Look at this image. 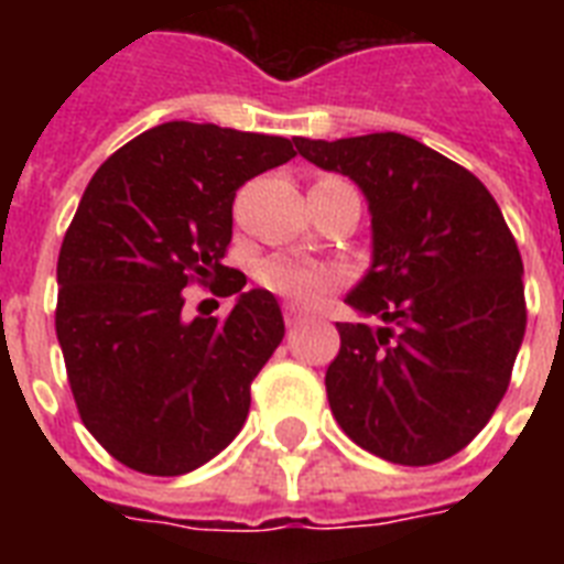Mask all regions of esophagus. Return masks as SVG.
<instances>
[{
    "mask_svg": "<svg viewBox=\"0 0 564 564\" xmlns=\"http://www.w3.org/2000/svg\"><path fill=\"white\" fill-rule=\"evenodd\" d=\"M283 318H286V325L295 327V325H301V322H304V313H301L295 304H286V307H283Z\"/></svg>",
    "mask_w": 564,
    "mask_h": 564,
    "instance_id": "34e87169",
    "label": "esophagus"
}]
</instances>
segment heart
<instances>
[{
	"label": "heart",
	"instance_id": "1",
	"mask_svg": "<svg viewBox=\"0 0 564 564\" xmlns=\"http://www.w3.org/2000/svg\"><path fill=\"white\" fill-rule=\"evenodd\" d=\"M257 278L274 295H283L295 304H313L318 295H325L327 290H334L336 283L343 281V272L336 265L304 260V257L274 254L260 263Z\"/></svg>",
	"mask_w": 564,
	"mask_h": 564
}]
</instances>
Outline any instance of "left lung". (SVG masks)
Returning <instances> with one entry per match:
<instances>
[{
  "label": "left lung",
  "mask_w": 564,
  "mask_h": 564,
  "mask_svg": "<svg viewBox=\"0 0 564 564\" xmlns=\"http://www.w3.org/2000/svg\"><path fill=\"white\" fill-rule=\"evenodd\" d=\"M292 143L351 178L371 216V265L345 304L380 325H336V424L386 463H442L498 410L524 339V263L503 213L480 178L406 134Z\"/></svg>",
  "instance_id": "8db88e82"
}]
</instances>
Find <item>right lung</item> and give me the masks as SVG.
Segmentation results:
<instances>
[{"label":"right lung","mask_w":564,"mask_h":564,"mask_svg":"<svg viewBox=\"0 0 564 564\" xmlns=\"http://www.w3.org/2000/svg\"><path fill=\"white\" fill-rule=\"evenodd\" d=\"M286 137L163 122L101 163L57 257L55 330L84 427L119 463L178 477L237 438L281 304L221 263L234 195L292 161ZM237 294L225 323L183 318L189 280Z\"/></svg>","instance_id":"add662e5"}]
</instances>
